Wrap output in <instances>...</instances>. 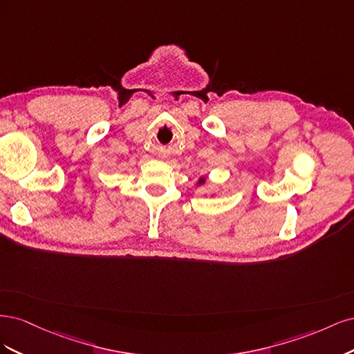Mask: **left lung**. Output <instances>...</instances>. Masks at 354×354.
<instances>
[{
    "instance_id": "left-lung-1",
    "label": "left lung",
    "mask_w": 354,
    "mask_h": 354,
    "mask_svg": "<svg viewBox=\"0 0 354 354\" xmlns=\"http://www.w3.org/2000/svg\"><path fill=\"white\" fill-rule=\"evenodd\" d=\"M205 181H207V178H205V177H201V178L198 180V183H196V185H198V186H202V185H205Z\"/></svg>"
}]
</instances>
